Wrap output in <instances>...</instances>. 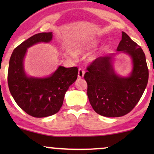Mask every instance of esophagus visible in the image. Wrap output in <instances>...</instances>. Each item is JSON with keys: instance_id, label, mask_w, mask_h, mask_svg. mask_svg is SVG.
<instances>
[{"instance_id": "34e87169", "label": "esophagus", "mask_w": 154, "mask_h": 154, "mask_svg": "<svg viewBox=\"0 0 154 154\" xmlns=\"http://www.w3.org/2000/svg\"><path fill=\"white\" fill-rule=\"evenodd\" d=\"M84 74H85L84 71L81 68H79V73H78V77H79V79H82V78H83V76H84Z\"/></svg>"}]
</instances>
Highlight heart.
Returning <instances> with one entry per match:
<instances>
[{
    "label": "heart",
    "mask_w": 154,
    "mask_h": 154,
    "mask_svg": "<svg viewBox=\"0 0 154 154\" xmlns=\"http://www.w3.org/2000/svg\"><path fill=\"white\" fill-rule=\"evenodd\" d=\"M99 43V41L97 39H93L91 40V41L85 42V43H81L80 44H78L77 45H75L74 48H73V54H75V55H81V54H83L86 53V52L90 51V50L93 49ZM106 50V47L105 46L102 48V50L99 52V53L94 54L93 55L90 56L88 60L89 62H92L94 61H95L99 57H100V54L102 51H104V50Z\"/></svg>",
    "instance_id": "b5f03b06"
}]
</instances>
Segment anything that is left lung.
I'll use <instances>...</instances> for the list:
<instances>
[{"label":"left lung","instance_id":"1","mask_svg":"<svg viewBox=\"0 0 154 154\" xmlns=\"http://www.w3.org/2000/svg\"><path fill=\"white\" fill-rule=\"evenodd\" d=\"M116 51L98 57L84 75L90 104L96 113L106 117L123 116L132 111L144 93L149 79L144 52L125 32H122ZM121 53L128 54L132 62L131 71L126 77L117 74L113 65L115 57Z\"/></svg>","mask_w":154,"mask_h":154}]
</instances>
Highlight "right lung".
I'll return each instance as SVG.
<instances>
[{
    "label": "right lung",
    "instance_id": "right-lung-1",
    "mask_svg": "<svg viewBox=\"0 0 154 154\" xmlns=\"http://www.w3.org/2000/svg\"><path fill=\"white\" fill-rule=\"evenodd\" d=\"M52 40V32L35 34L17 46L10 59L8 83L10 93L23 111L35 118L57 113L65 93L78 76L77 67L62 66L45 77L30 76L26 73L24 62L28 48L38 43H49Z\"/></svg>",
    "mask_w": 154,
    "mask_h": 154
}]
</instances>
